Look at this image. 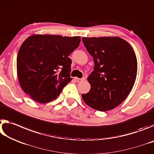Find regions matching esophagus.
<instances>
[{"label":"esophagus","instance_id":"obj_1","mask_svg":"<svg viewBox=\"0 0 154 154\" xmlns=\"http://www.w3.org/2000/svg\"><path fill=\"white\" fill-rule=\"evenodd\" d=\"M74 80H75V82H82V80H85V79L84 78H82V79H79V78H77V77H75V79H74Z\"/></svg>","mask_w":154,"mask_h":154}]
</instances>
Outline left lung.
<instances>
[{"mask_svg":"<svg viewBox=\"0 0 154 154\" xmlns=\"http://www.w3.org/2000/svg\"><path fill=\"white\" fill-rule=\"evenodd\" d=\"M82 40L95 63L87 78L91 89L82 94V100L99 111L112 110L125 100L134 86L137 74L135 52L119 37H83Z\"/></svg>","mask_w":154,"mask_h":154,"instance_id":"left-lung-1","label":"left lung"}]
</instances>
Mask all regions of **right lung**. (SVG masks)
I'll return each mask as SVG.
<instances>
[{
  "mask_svg": "<svg viewBox=\"0 0 154 154\" xmlns=\"http://www.w3.org/2000/svg\"><path fill=\"white\" fill-rule=\"evenodd\" d=\"M80 40L79 36L40 34L24 40L17 56V75L20 87L32 100L50 102L71 81L69 56Z\"/></svg>",
  "mask_w": 154,
  "mask_h": 154,
  "instance_id": "obj_1",
  "label": "right lung"
}]
</instances>
